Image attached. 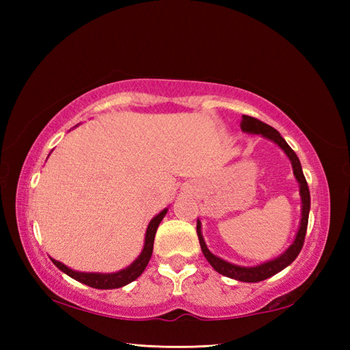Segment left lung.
Masks as SVG:
<instances>
[{"instance_id":"1","label":"left lung","mask_w":350,"mask_h":350,"mask_svg":"<svg viewBox=\"0 0 350 350\" xmlns=\"http://www.w3.org/2000/svg\"><path fill=\"white\" fill-rule=\"evenodd\" d=\"M241 129L247 133H256V135H262L267 139L273 141L275 144H278L284 153L288 156L290 162H292L293 167V174L296 177V180L299 183V194H301V202H302V209H301V224H299V230L296 233V237L293 243L282 252V254L277 258L269 260V262L257 265V266H237L233 263H228L226 260H222L219 257H217L215 254L207 250L206 242L203 239L202 234V222L197 219V234H198V241H200V247H202L203 254L206 257L207 262L212 265V267L218 273H222L224 277L233 278L237 281H243V282H258L263 281L266 278L272 277V275L278 273L280 271L284 269L293 260L298 257V254L302 250L304 241H306V233H307V226H308V213H310V189L308 185L306 180V176L302 173V167L301 162L298 159V156L292 150L286 139L280 135V132L277 129H273L272 126L266 124L263 122L257 120L254 117L250 116H242V122H241Z\"/></svg>"}]
</instances>
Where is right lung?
Instances as JSON below:
<instances>
[{
    "label": "right lung",
    "mask_w": 350,
    "mask_h": 350,
    "mask_svg": "<svg viewBox=\"0 0 350 350\" xmlns=\"http://www.w3.org/2000/svg\"><path fill=\"white\" fill-rule=\"evenodd\" d=\"M167 211L168 209H163L162 212L156 215V217L150 222H148L143 251H141V254L137 257V260H133L132 265L124 267V269H122V271L114 272V273L78 272V271L70 269V267L63 265L62 262H57V260H54V258H51L52 263H54L58 269L63 271L64 273H68L69 277H72L73 280L83 282V284L90 286L93 288H118V287L129 284V282L135 281L139 275L144 272L148 260H150L152 252H153V242H154L156 230H158V226L161 224V221L167 215Z\"/></svg>",
    "instance_id": "add662e5"
}]
</instances>
